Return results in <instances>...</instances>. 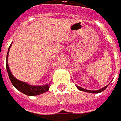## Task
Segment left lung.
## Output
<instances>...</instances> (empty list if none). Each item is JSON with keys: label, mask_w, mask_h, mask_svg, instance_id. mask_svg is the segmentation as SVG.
Returning a JSON list of instances; mask_svg holds the SVG:
<instances>
[{"label": "left lung", "mask_w": 121, "mask_h": 121, "mask_svg": "<svg viewBox=\"0 0 121 121\" xmlns=\"http://www.w3.org/2000/svg\"><path fill=\"white\" fill-rule=\"evenodd\" d=\"M76 87L80 90V91H84V92H87V93H101L102 91H104V89H106L107 87V86H105L103 88H102L100 89H99V90H87V89H84L81 87L78 86H76Z\"/></svg>", "instance_id": "left-lung-1"}]
</instances>
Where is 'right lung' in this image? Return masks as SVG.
I'll list each match as a JSON object with an SVG mask.
<instances>
[{
	"instance_id": "add662e5",
	"label": "right lung",
	"mask_w": 121,
	"mask_h": 121,
	"mask_svg": "<svg viewBox=\"0 0 121 121\" xmlns=\"http://www.w3.org/2000/svg\"><path fill=\"white\" fill-rule=\"evenodd\" d=\"M9 48H10V47L8 48L6 60L8 59V55L9 53ZM6 69L12 85L17 90H19L21 93L26 95L28 96H37V95H39L41 94L44 93L49 89L50 84H47L46 85H44V86H32V85H30V84L25 82L21 81L16 78H15L10 71L9 66L8 64V61H6Z\"/></svg>"
}]
</instances>
